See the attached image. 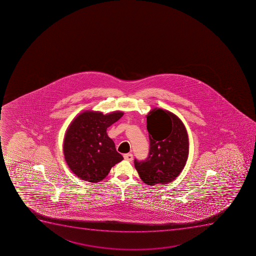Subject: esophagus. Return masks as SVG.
I'll use <instances>...</instances> for the list:
<instances>
[{"mask_svg": "<svg viewBox=\"0 0 256 256\" xmlns=\"http://www.w3.org/2000/svg\"><path fill=\"white\" fill-rule=\"evenodd\" d=\"M124 160H128V161H132L134 160V156L132 154H126L124 155Z\"/></svg>", "mask_w": 256, "mask_h": 256, "instance_id": "1", "label": "esophagus"}]
</instances>
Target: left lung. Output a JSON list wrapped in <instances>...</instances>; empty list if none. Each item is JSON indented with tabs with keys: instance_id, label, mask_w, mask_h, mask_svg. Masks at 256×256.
Masks as SVG:
<instances>
[{
	"instance_id": "left-lung-1",
	"label": "left lung",
	"mask_w": 256,
	"mask_h": 256,
	"mask_svg": "<svg viewBox=\"0 0 256 256\" xmlns=\"http://www.w3.org/2000/svg\"><path fill=\"white\" fill-rule=\"evenodd\" d=\"M148 157L134 160L135 168L144 184H167L184 170L188 156V137L184 124L171 112L152 109L147 115Z\"/></svg>"
}]
</instances>
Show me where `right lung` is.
I'll return each mask as SVG.
<instances>
[{"mask_svg": "<svg viewBox=\"0 0 256 256\" xmlns=\"http://www.w3.org/2000/svg\"><path fill=\"white\" fill-rule=\"evenodd\" d=\"M124 112L85 111L69 125L64 138V154L72 172L88 182H98L124 157L116 152L106 128L121 118Z\"/></svg>", "mask_w": 256, "mask_h": 256, "instance_id": "right-lung-1", "label": "right lung"}]
</instances>
